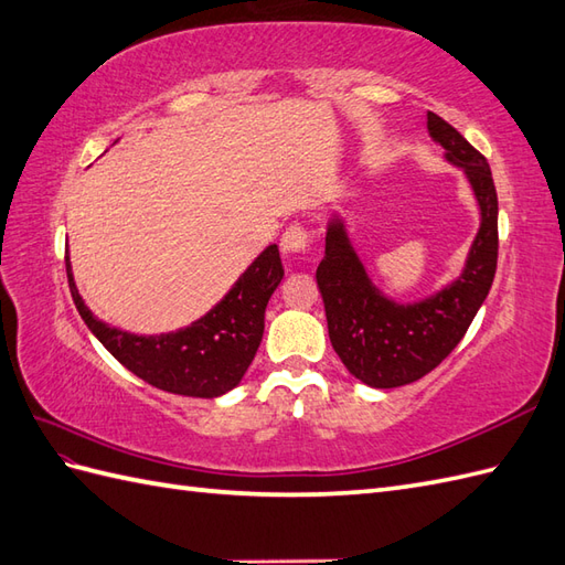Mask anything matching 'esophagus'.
Segmentation results:
<instances>
[{
	"mask_svg": "<svg viewBox=\"0 0 565 565\" xmlns=\"http://www.w3.org/2000/svg\"><path fill=\"white\" fill-rule=\"evenodd\" d=\"M310 245V231L306 226H300V223H294V226H288L281 235V250L286 255H298V253H306Z\"/></svg>",
	"mask_w": 565,
	"mask_h": 565,
	"instance_id": "obj_1",
	"label": "esophagus"
}]
</instances>
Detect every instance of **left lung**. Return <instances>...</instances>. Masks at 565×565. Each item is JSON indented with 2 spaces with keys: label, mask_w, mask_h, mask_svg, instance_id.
Masks as SVG:
<instances>
[{
  "label": "left lung",
  "mask_w": 565,
  "mask_h": 565,
  "mask_svg": "<svg viewBox=\"0 0 565 565\" xmlns=\"http://www.w3.org/2000/svg\"><path fill=\"white\" fill-rule=\"evenodd\" d=\"M428 132L445 149V159L465 168L481 209V226L460 279L418 303H395L369 279L339 218L327 228L324 259L315 271L334 351L353 377L380 390L409 385L448 359L495 277L498 196L491 168L436 113H428Z\"/></svg>",
  "instance_id": "8db88e82"
}]
</instances>
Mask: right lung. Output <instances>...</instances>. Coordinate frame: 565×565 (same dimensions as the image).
<instances>
[{"mask_svg":"<svg viewBox=\"0 0 565 565\" xmlns=\"http://www.w3.org/2000/svg\"><path fill=\"white\" fill-rule=\"evenodd\" d=\"M279 247L269 245L221 303L185 330L137 337L96 320L76 291L67 257L74 306L98 342L143 383L182 397L212 399L241 383L265 332V310L281 284Z\"/></svg>","mask_w":565,"mask_h":565,"instance_id":"right-lung-1","label":"right lung"}]
</instances>
